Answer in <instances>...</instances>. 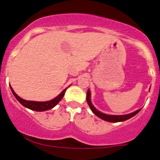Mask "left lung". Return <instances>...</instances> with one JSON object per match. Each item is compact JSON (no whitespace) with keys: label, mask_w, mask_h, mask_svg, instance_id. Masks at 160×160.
Here are the masks:
<instances>
[{"label":"left lung","mask_w":160,"mask_h":160,"mask_svg":"<svg viewBox=\"0 0 160 160\" xmlns=\"http://www.w3.org/2000/svg\"><path fill=\"white\" fill-rule=\"evenodd\" d=\"M87 101L88 103L89 107L91 109L92 112L95 114L96 116H97L98 117H100L102 120L107 121V122H122V121H125L128 119L131 118V117H134L135 115H137L138 112L141 110V109L139 110H136L135 112H131V113L127 114V115H109V114H105L103 112H101L100 111L97 110L95 107H93V104H92L91 100H90V90H88L87 93Z\"/></svg>","instance_id":"left-lung-1"}]
</instances>
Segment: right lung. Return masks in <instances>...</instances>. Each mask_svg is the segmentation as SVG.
<instances>
[{"instance_id": "add662e5", "label": "right lung", "mask_w": 160, "mask_h": 160, "mask_svg": "<svg viewBox=\"0 0 160 160\" xmlns=\"http://www.w3.org/2000/svg\"><path fill=\"white\" fill-rule=\"evenodd\" d=\"M11 91L15 97H16L17 100L20 102V103L22 104L23 107H27V108L30 109L31 110H34V111H38V112H42V111H45V110H50V109L53 108L58 103L60 100H62V98L64 96L65 91L67 88L63 90V91L61 92L57 97H55L54 99L53 100H49V101H45V102H38V101H30V100H23V99L21 98L19 96H18L13 91V90L12 89V87H11Z\"/></svg>"}]
</instances>
